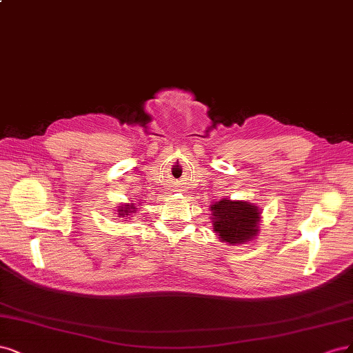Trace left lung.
<instances>
[{"label": "left lung", "instance_id": "obj_1", "mask_svg": "<svg viewBox=\"0 0 353 353\" xmlns=\"http://www.w3.org/2000/svg\"><path fill=\"white\" fill-rule=\"evenodd\" d=\"M211 211L214 232L219 233L223 242H229L230 245L243 243L258 232L259 212L251 203L221 199L211 207Z\"/></svg>", "mask_w": 353, "mask_h": 353}]
</instances>
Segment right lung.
Here are the masks:
<instances>
[{
    "label": "right lung",
    "instance_id": "1",
    "mask_svg": "<svg viewBox=\"0 0 353 353\" xmlns=\"http://www.w3.org/2000/svg\"><path fill=\"white\" fill-rule=\"evenodd\" d=\"M132 210H134V207L133 205H124L121 210L119 208V215H120V217H126V215H129L130 212H133Z\"/></svg>",
    "mask_w": 353,
    "mask_h": 353
}]
</instances>
